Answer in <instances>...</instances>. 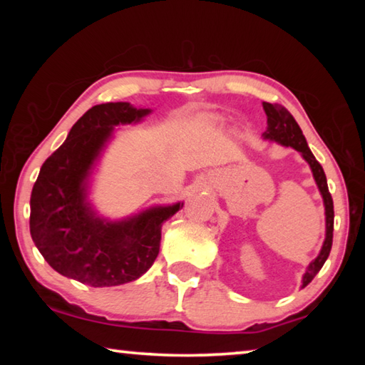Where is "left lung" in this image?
<instances>
[{
  "label": "left lung",
  "mask_w": 365,
  "mask_h": 365,
  "mask_svg": "<svg viewBox=\"0 0 365 365\" xmlns=\"http://www.w3.org/2000/svg\"><path fill=\"white\" fill-rule=\"evenodd\" d=\"M262 108L265 110V115H267V132L264 133V138L279 141V143L285 146H292L296 151L302 154L309 165H311L314 178H316L317 187L322 193L324 202H325V215H327V237L322 246V251L320 255L314 259V261L309 264L304 277H302V287L309 285L312 282L314 277L319 274V270L322 269L325 264L327 257L330 255L331 243H333V217H335V212H333V200L329 191V185H327V177L322 169V165L319 164V160L314 158L312 151L309 150L307 141L302 135V130L298 125V122L294 120V117L288 113L287 108H283L282 104H270V103H262Z\"/></svg>",
  "instance_id": "obj_1"
}]
</instances>
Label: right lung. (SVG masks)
<instances>
[{
	"label": "right lung",
	"mask_w": 365,
	"mask_h": 365,
	"mask_svg": "<svg viewBox=\"0 0 365 365\" xmlns=\"http://www.w3.org/2000/svg\"><path fill=\"white\" fill-rule=\"evenodd\" d=\"M150 109L128 103L98 104L80 117L45 163L30 196V235L61 275L90 287L137 280L156 261L160 227L183 205L154 207L109 224L85 201V178L114 125L140 120Z\"/></svg>",
	"instance_id": "right-lung-1"
}]
</instances>
